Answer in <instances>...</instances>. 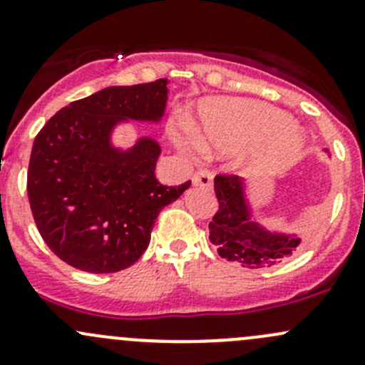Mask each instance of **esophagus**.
I'll return each mask as SVG.
<instances>
[{"label":"esophagus","instance_id":"obj_1","mask_svg":"<svg viewBox=\"0 0 365 365\" xmlns=\"http://www.w3.org/2000/svg\"><path fill=\"white\" fill-rule=\"evenodd\" d=\"M192 183L197 187H203L206 190H212L213 187V176L212 173L208 171H197L196 175L192 176Z\"/></svg>","mask_w":365,"mask_h":365}]
</instances>
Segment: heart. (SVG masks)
Returning a JSON list of instances; mask_svg holds the SVG:
<instances>
[{"label":"heart","instance_id":"1","mask_svg":"<svg viewBox=\"0 0 365 365\" xmlns=\"http://www.w3.org/2000/svg\"><path fill=\"white\" fill-rule=\"evenodd\" d=\"M171 139L190 155L205 146L210 152L231 155L249 148L242 168L263 175L284 164L300 148L302 134L289 116L270 106L242 98H210L200 106V125L171 128Z\"/></svg>","mask_w":365,"mask_h":365}]
</instances>
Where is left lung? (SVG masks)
I'll use <instances>...</instances> for the list:
<instances>
[{"mask_svg":"<svg viewBox=\"0 0 365 365\" xmlns=\"http://www.w3.org/2000/svg\"><path fill=\"white\" fill-rule=\"evenodd\" d=\"M327 155L329 150L323 148ZM219 210L210 222V242L227 261L245 268H264L281 263L302 244V233L268 227L261 222L251 201V185L240 176H215Z\"/></svg>","mask_w":365,"mask_h":365,"instance_id":"left-lung-1","label":"left lung"}]
</instances>
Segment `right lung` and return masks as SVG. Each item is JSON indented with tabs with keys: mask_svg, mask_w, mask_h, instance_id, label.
Listing matches in <instances>:
<instances>
[{
	"mask_svg": "<svg viewBox=\"0 0 365 365\" xmlns=\"http://www.w3.org/2000/svg\"><path fill=\"white\" fill-rule=\"evenodd\" d=\"M168 79L109 86L60 109L35 138L28 168L33 219L49 249L90 274L128 268L146 251L164 206L190 182L160 185V145L138 135L118 145L121 127L159 125L168 108Z\"/></svg>",
	"mask_w": 365,
	"mask_h": 365,
	"instance_id": "obj_1",
	"label": "right lung"
}]
</instances>
